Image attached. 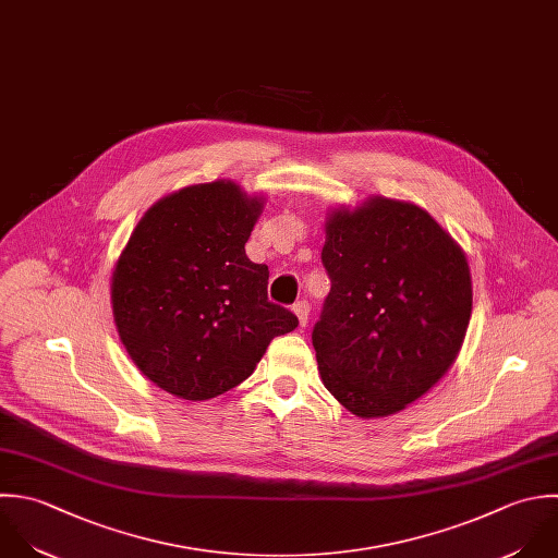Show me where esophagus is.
<instances>
[{"label": "esophagus", "mask_w": 558, "mask_h": 558, "mask_svg": "<svg viewBox=\"0 0 558 558\" xmlns=\"http://www.w3.org/2000/svg\"><path fill=\"white\" fill-rule=\"evenodd\" d=\"M293 313L298 315V319H300V328H306V324H308V313H311V306H308V302H298V304H293Z\"/></svg>", "instance_id": "1"}]
</instances>
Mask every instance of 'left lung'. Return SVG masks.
<instances>
[{
	"instance_id": "8db88e82",
	"label": "left lung",
	"mask_w": 558,
	"mask_h": 558,
	"mask_svg": "<svg viewBox=\"0 0 558 558\" xmlns=\"http://www.w3.org/2000/svg\"><path fill=\"white\" fill-rule=\"evenodd\" d=\"M330 293L313 330L324 387L356 417L404 411L454 365L472 317L463 247L422 206L372 195L330 208Z\"/></svg>"
}]
</instances>
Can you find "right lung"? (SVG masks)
<instances>
[{"mask_svg": "<svg viewBox=\"0 0 558 558\" xmlns=\"http://www.w3.org/2000/svg\"><path fill=\"white\" fill-rule=\"evenodd\" d=\"M265 197L232 180L151 204L110 278L119 339L162 391L202 402L241 385L298 317L267 300V265L245 254Z\"/></svg>", "mask_w": 558, "mask_h": 558, "instance_id": "add662e5", "label": "right lung"}]
</instances>
